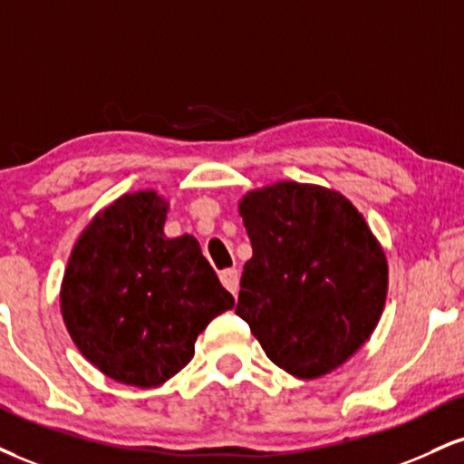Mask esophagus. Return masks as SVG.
<instances>
[{
  "label": "esophagus",
  "mask_w": 464,
  "mask_h": 464,
  "mask_svg": "<svg viewBox=\"0 0 464 464\" xmlns=\"http://www.w3.org/2000/svg\"><path fill=\"white\" fill-rule=\"evenodd\" d=\"M220 281L222 285H225L228 292L233 295H237V289H239V272L236 267H227V270L220 272Z\"/></svg>",
  "instance_id": "esophagus-1"
}]
</instances>
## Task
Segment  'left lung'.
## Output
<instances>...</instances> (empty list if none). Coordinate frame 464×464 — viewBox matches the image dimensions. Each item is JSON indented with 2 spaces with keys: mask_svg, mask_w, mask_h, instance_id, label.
I'll list each match as a JSON object with an SVG mask.
<instances>
[{
  "mask_svg": "<svg viewBox=\"0 0 464 464\" xmlns=\"http://www.w3.org/2000/svg\"><path fill=\"white\" fill-rule=\"evenodd\" d=\"M253 256L236 314L267 359L295 378L337 370L372 337L389 287L387 256L343 194L278 181L239 200Z\"/></svg>",
  "mask_w": 464,
  "mask_h": 464,
  "instance_id": "left-lung-1",
  "label": "left lung"
}]
</instances>
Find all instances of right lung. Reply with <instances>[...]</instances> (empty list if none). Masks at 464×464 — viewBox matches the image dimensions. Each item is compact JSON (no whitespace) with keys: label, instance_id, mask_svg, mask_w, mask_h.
<instances>
[{"label":"right lung","instance_id":"add662e5","mask_svg":"<svg viewBox=\"0 0 464 464\" xmlns=\"http://www.w3.org/2000/svg\"><path fill=\"white\" fill-rule=\"evenodd\" d=\"M169 200L122 194L72 246L60 309L77 350L131 387H160L192 361L194 343L236 300L192 236L166 237Z\"/></svg>","mask_w":464,"mask_h":464}]
</instances>
